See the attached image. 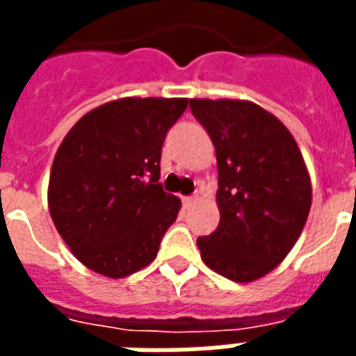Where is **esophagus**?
I'll list each match as a JSON object with an SVG mask.
<instances>
[{
	"label": "esophagus",
	"mask_w": 356,
	"mask_h": 356,
	"mask_svg": "<svg viewBox=\"0 0 356 356\" xmlns=\"http://www.w3.org/2000/svg\"><path fill=\"white\" fill-rule=\"evenodd\" d=\"M194 202H196V196H185V198H183V204H185V208H191Z\"/></svg>",
	"instance_id": "34e87169"
}]
</instances>
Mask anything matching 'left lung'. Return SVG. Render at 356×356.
<instances>
[{
	"label": "left lung",
	"mask_w": 356,
	"mask_h": 356,
	"mask_svg": "<svg viewBox=\"0 0 356 356\" xmlns=\"http://www.w3.org/2000/svg\"><path fill=\"white\" fill-rule=\"evenodd\" d=\"M216 147L217 229L196 240L202 261L234 282L270 273L305 227L313 188L288 127L252 101L191 99Z\"/></svg>",
	"instance_id": "1"
}]
</instances>
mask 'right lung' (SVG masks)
<instances>
[{
    "mask_svg": "<svg viewBox=\"0 0 356 356\" xmlns=\"http://www.w3.org/2000/svg\"><path fill=\"white\" fill-rule=\"evenodd\" d=\"M188 99L125 97L81 116L51 165L47 202L74 257L108 278L154 261L181 200L163 193L162 145Z\"/></svg>",
    "mask_w": 356,
    "mask_h": 356,
    "instance_id": "1",
    "label": "right lung"
}]
</instances>
